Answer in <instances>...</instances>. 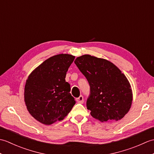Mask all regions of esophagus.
<instances>
[{
  "label": "esophagus",
  "instance_id": "1",
  "mask_svg": "<svg viewBox=\"0 0 154 154\" xmlns=\"http://www.w3.org/2000/svg\"><path fill=\"white\" fill-rule=\"evenodd\" d=\"M76 100H77V102L79 103H81V104L83 103V97L82 95H81L79 97L77 98Z\"/></svg>",
  "mask_w": 154,
  "mask_h": 154
}]
</instances>
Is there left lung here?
Returning <instances> with one entry per match:
<instances>
[{
    "mask_svg": "<svg viewBox=\"0 0 154 154\" xmlns=\"http://www.w3.org/2000/svg\"><path fill=\"white\" fill-rule=\"evenodd\" d=\"M74 62L89 83L87 107L91 115L100 122L122 119L132 103L131 86L124 74L110 61L90 55Z\"/></svg>",
    "mask_w": 154,
    "mask_h": 154,
    "instance_id": "8db88e82",
    "label": "left lung"
}]
</instances>
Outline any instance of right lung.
I'll use <instances>...</instances> for the list:
<instances>
[{
	"label": "right lung",
	"mask_w": 154,
	"mask_h": 154,
	"mask_svg": "<svg viewBox=\"0 0 154 154\" xmlns=\"http://www.w3.org/2000/svg\"><path fill=\"white\" fill-rule=\"evenodd\" d=\"M74 59L69 54L54 55L28 76L24 102L29 113L40 122L50 125L63 120L75 105L70 85L65 79Z\"/></svg>",
	"instance_id": "right-lung-1"
}]
</instances>
